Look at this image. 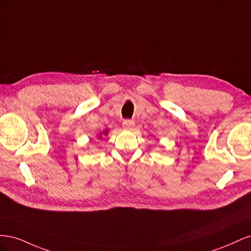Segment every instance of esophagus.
Listing matches in <instances>:
<instances>
[{"label":"esophagus","mask_w":251,"mask_h":251,"mask_svg":"<svg viewBox=\"0 0 251 251\" xmlns=\"http://www.w3.org/2000/svg\"><path fill=\"white\" fill-rule=\"evenodd\" d=\"M135 125V121L134 120H131V119H126L124 120L123 123V126L125 128H126V130H130V128Z\"/></svg>","instance_id":"34e87169"}]
</instances>
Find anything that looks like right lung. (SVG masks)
Returning a JSON list of instances; mask_svg holds the SVG:
<instances>
[{"mask_svg":"<svg viewBox=\"0 0 251 251\" xmlns=\"http://www.w3.org/2000/svg\"><path fill=\"white\" fill-rule=\"evenodd\" d=\"M107 132H108V131H104V132H103L102 134H104V135H107ZM100 136H101V135H100Z\"/></svg>","mask_w":251,"mask_h":251,"instance_id":"add662e5","label":"right lung"}]
</instances>
